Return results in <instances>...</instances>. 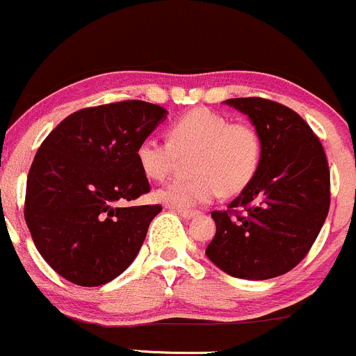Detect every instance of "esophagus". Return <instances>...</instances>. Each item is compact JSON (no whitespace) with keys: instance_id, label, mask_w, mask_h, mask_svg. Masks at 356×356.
Returning a JSON list of instances; mask_svg holds the SVG:
<instances>
[{"instance_id":"obj_1","label":"esophagus","mask_w":356,"mask_h":356,"mask_svg":"<svg viewBox=\"0 0 356 356\" xmlns=\"http://www.w3.org/2000/svg\"><path fill=\"white\" fill-rule=\"evenodd\" d=\"M178 214L181 218H185V220H190V218H195L197 214H199V211L195 209H181V207H178Z\"/></svg>"}]
</instances>
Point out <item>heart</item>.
Segmentation results:
<instances>
[{
	"instance_id": "1",
	"label": "heart",
	"mask_w": 356,
	"mask_h": 356,
	"mask_svg": "<svg viewBox=\"0 0 356 356\" xmlns=\"http://www.w3.org/2000/svg\"><path fill=\"white\" fill-rule=\"evenodd\" d=\"M170 140H142L136 149L140 170L150 179H164L190 157V178H175L157 190V199L175 207L211 202L221 192L235 195L256 177L263 143L258 129L248 122H232L209 108H193L178 118L168 131Z\"/></svg>"
}]
</instances>
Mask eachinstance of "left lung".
Wrapping results in <instances>:
<instances>
[{"instance_id":"left-lung-1","label":"left lung","mask_w":356,"mask_h":356,"mask_svg":"<svg viewBox=\"0 0 356 356\" xmlns=\"http://www.w3.org/2000/svg\"><path fill=\"white\" fill-rule=\"evenodd\" d=\"M248 115L263 143L252 181L213 211L216 235L206 254L237 279L266 280L287 273L308 254L330 204V173L318 136L305 119L266 98H230Z\"/></svg>"}]
</instances>
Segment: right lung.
Instances as JSON below:
<instances>
[{"label": "right lung", "mask_w": 356, "mask_h": 356, "mask_svg": "<svg viewBox=\"0 0 356 356\" xmlns=\"http://www.w3.org/2000/svg\"><path fill=\"white\" fill-rule=\"evenodd\" d=\"M166 115L142 100L81 108L41 143L24 216L40 254L69 282L104 286L138 254L163 207L124 202L150 192L136 149Z\"/></svg>", "instance_id": "1"}]
</instances>
